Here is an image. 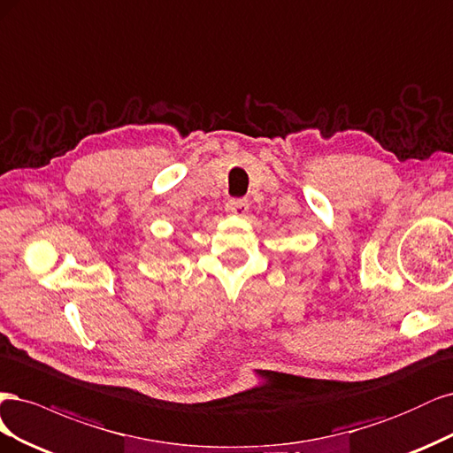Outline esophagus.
<instances>
[{"label":"esophagus","mask_w":453,"mask_h":453,"mask_svg":"<svg viewBox=\"0 0 453 453\" xmlns=\"http://www.w3.org/2000/svg\"><path fill=\"white\" fill-rule=\"evenodd\" d=\"M248 209H250V207H248V203L242 201V199H229L226 203V212H229V214L244 216L248 212Z\"/></svg>","instance_id":"obj_1"}]
</instances>
